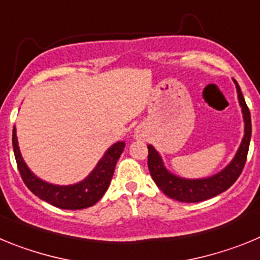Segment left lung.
<instances>
[{
	"mask_svg": "<svg viewBox=\"0 0 260 260\" xmlns=\"http://www.w3.org/2000/svg\"><path fill=\"white\" fill-rule=\"evenodd\" d=\"M234 84L237 89L238 103L242 110L245 133H243L242 142L238 147L237 152L222 171L217 172L213 176L204 177V178H183L168 171L162 161V157L155 150V147L151 144L147 146L148 147V169H150L151 177L158 186V189L169 198L176 199L178 202H186V203L206 201L228 190L240 177L246 162L247 152H249L250 139H251V117H250V110L243 99L240 86L236 80H234Z\"/></svg>",
	"mask_w": 260,
	"mask_h": 260,
	"instance_id": "left-lung-1",
	"label": "left lung"
}]
</instances>
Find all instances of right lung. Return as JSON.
Listing matches in <instances>:
<instances>
[{"instance_id":"right-lung-1","label":"right lung","mask_w":260,"mask_h":260,"mask_svg":"<svg viewBox=\"0 0 260 260\" xmlns=\"http://www.w3.org/2000/svg\"><path fill=\"white\" fill-rule=\"evenodd\" d=\"M13 148L23 182L36 197L62 210H83L103 198L109 187L117 160L125 148V142H117L105 151L93 171L74 185H53L41 180L27 167L18 146L17 128H13Z\"/></svg>"}]
</instances>
